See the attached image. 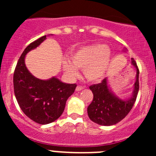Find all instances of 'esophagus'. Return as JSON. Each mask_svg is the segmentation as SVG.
Here are the masks:
<instances>
[{"label":"esophagus","instance_id":"obj_1","mask_svg":"<svg viewBox=\"0 0 156 156\" xmlns=\"http://www.w3.org/2000/svg\"><path fill=\"white\" fill-rule=\"evenodd\" d=\"M83 88H84V87H82V86H81V85L77 86V87H76V91H80V90H82Z\"/></svg>","mask_w":156,"mask_h":156}]
</instances>
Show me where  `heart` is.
<instances>
[{
  "mask_svg": "<svg viewBox=\"0 0 156 156\" xmlns=\"http://www.w3.org/2000/svg\"><path fill=\"white\" fill-rule=\"evenodd\" d=\"M111 53L107 47L94 44L78 49L70 56V60L63 62V69L71 78L78 76L77 69H83L88 81H97L101 79L108 68Z\"/></svg>",
  "mask_w": 156,
  "mask_h": 156,
  "instance_id": "1",
  "label": "heart"
}]
</instances>
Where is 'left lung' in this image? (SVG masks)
<instances>
[{"instance_id": "obj_1", "label": "left lung", "mask_w": 156, "mask_h": 156, "mask_svg": "<svg viewBox=\"0 0 156 156\" xmlns=\"http://www.w3.org/2000/svg\"><path fill=\"white\" fill-rule=\"evenodd\" d=\"M131 63L136 69V82L133 95L129 100H122L108 89L106 78L101 83L90 86L94 94L93 101L87 107V114L92 122L104 126H110L121 122L133 108L139 91V69L136 61L131 59Z\"/></svg>"}]
</instances>
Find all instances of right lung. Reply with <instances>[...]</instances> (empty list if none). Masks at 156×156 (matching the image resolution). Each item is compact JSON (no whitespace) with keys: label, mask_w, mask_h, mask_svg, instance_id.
<instances>
[{"label":"right lung","mask_w":156,"mask_h":156,"mask_svg":"<svg viewBox=\"0 0 156 156\" xmlns=\"http://www.w3.org/2000/svg\"><path fill=\"white\" fill-rule=\"evenodd\" d=\"M46 39L41 37L27 47L20 56L13 74L14 94L22 111L27 117L40 125H47L60 117L68 98L76 84H66L56 78L49 80L36 78L25 64L26 53L37 48Z\"/></svg>","instance_id":"1"}]
</instances>
